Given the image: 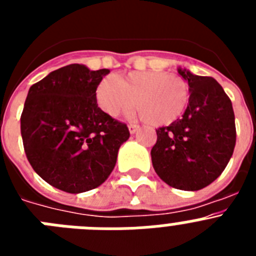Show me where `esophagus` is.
Instances as JSON below:
<instances>
[{"label":"esophagus","instance_id":"esophagus-1","mask_svg":"<svg viewBox=\"0 0 256 256\" xmlns=\"http://www.w3.org/2000/svg\"><path fill=\"white\" fill-rule=\"evenodd\" d=\"M128 130H130V134H134V133L137 132V130H138V126H136V124H130V126H128Z\"/></svg>","mask_w":256,"mask_h":256}]
</instances>
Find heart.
<instances>
[{
	"label": "heart",
	"instance_id": "heart-1",
	"mask_svg": "<svg viewBox=\"0 0 256 256\" xmlns=\"http://www.w3.org/2000/svg\"><path fill=\"white\" fill-rule=\"evenodd\" d=\"M96 101L108 116L130 112L136 105L151 126H168L186 110L188 87L183 79L164 72H133L104 78L96 87Z\"/></svg>",
	"mask_w": 256,
	"mask_h": 256
}]
</instances>
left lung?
<instances>
[{"label": "left lung", "mask_w": 256, "mask_h": 256, "mask_svg": "<svg viewBox=\"0 0 256 256\" xmlns=\"http://www.w3.org/2000/svg\"><path fill=\"white\" fill-rule=\"evenodd\" d=\"M188 83V105L180 119L156 130L151 150L156 174L184 191L209 186L222 174L236 144L234 112L230 97L212 76L178 68Z\"/></svg>", "instance_id": "1"}]
</instances>
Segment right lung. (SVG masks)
<instances>
[{
  "label": "right lung",
  "instance_id": "right-lung-1",
  "mask_svg": "<svg viewBox=\"0 0 256 256\" xmlns=\"http://www.w3.org/2000/svg\"><path fill=\"white\" fill-rule=\"evenodd\" d=\"M108 73L70 64L29 88L20 119L24 150L36 173L61 191L102 184L130 138L126 124L97 106L96 87Z\"/></svg>",
  "mask_w": 256,
  "mask_h": 256
}]
</instances>
